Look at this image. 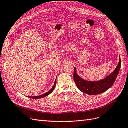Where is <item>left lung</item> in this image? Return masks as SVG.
I'll list each match as a JSON object with an SVG mask.
<instances>
[{"label": "left lung", "mask_w": 128, "mask_h": 128, "mask_svg": "<svg viewBox=\"0 0 128 128\" xmlns=\"http://www.w3.org/2000/svg\"><path fill=\"white\" fill-rule=\"evenodd\" d=\"M120 65L121 61L120 56L118 65L114 71L105 78L97 81H87L81 78L77 74L76 68L74 67V79L77 87L81 92L88 95H96L103 93L114 84L120 70Z\"/></svg>", "instance_id": "8db88e82"}]
</instances>
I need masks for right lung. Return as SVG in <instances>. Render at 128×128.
Listing matches in <instances>:
<instances>
[{
    "mask_svg": "<svg viewBox=\"0 0 128 128\" xmlns=\"http://www.w3.org/2000/svg\"><path fill=\"white\" fill-rule=\"evenodd\" d=\"M57 77H56V80H55L54 84H53V86L52 88L51 89H50V90L49 91L47 92L46 93H44V94H42V95H40V96H28V97L29 98H32V99H40V98H42L45 97V96H48V95H49L52 92H53V90H54V87H55L56 84V82H57Z\"/></svg>",
    "mask_w": 128,
    "mask_h": 128,
    "instance_id": "right-lung-1",
    "label": "right lung"
}]
</instances>
